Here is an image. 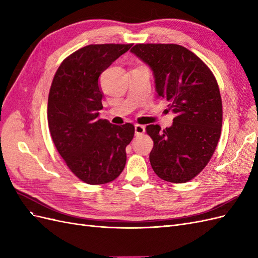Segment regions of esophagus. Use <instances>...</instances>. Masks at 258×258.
<instances>
[{"instance_id": "34e87169", "label": "esophagus", "mask_w": 258, "mask_h": 258, "mask_svg": "<svg viewBox=\"0 0 258 258\" xmlns=\"http://www.w3.org/2000/svg\"><path fill=\"white\" fill-rule=\"evenodd\" d=\"M135 130H136V135L140 136V135H143L144 132H145V127L143 126V124L137 123L136 126H135Z\"/></svg>"}]
</instances>
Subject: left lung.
I'll list each match as a JSON object with an SVG mask.
<instances>
[{
	"instance_id": "8db88e82",
	"label": "left lung",
	"mask_w": 258,
	"mask_h": 258,
	"mask_svg": "<svg viewBox=\"0 0 258 258\" xmlns=\"http://www.w3.org/2000/svg\"><path fill=\"white\" fill-rule=\"evenodd\" d=\"M131 52L151 67L158 97L175 114L170 128L146 126L154 141L151 166L163 181L188 182L206 168L221 137L223 105L215 76L181 45L137 44Z\"/></svg>"
}]
</instances>
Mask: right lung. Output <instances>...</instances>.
Segmentation results:
<instances>
[{
  "mask_svg": "<svg viewBox=\"0 0 258 258\" xmlns=\"http://www.w3.org/2000/svg\"><path fill=\"white\" fill-rule=\"evenodd\" d=\"M131 46H85L61 62L50 86L47 119L52 142L72 173L90 185L114 181L126 165L135 126L99 118L103 95L98 81Z\"/></svg>",
  "mask_w": 258,
  "mask_h": 258,
  "instance_id": "add662e5",
  "label": "right lung"
}]
</instances>
